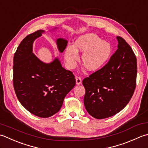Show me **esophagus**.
Instances as JSON below:
<instances>
[{"instance_id": "1", "label": "esophagus", "mask_w": 148, "mask_h": 148, "mask_svg": "<svg viewBox=\"0 0 148 148\" xmlns=\"http://www.w3.org/2000/svg\"><path fill=\"white\" fill-rule=\"evenodd\" d=\"M75 78H76V83L77 85H80L82 83V78H81L79 76H76L75 77Z\"/></svg>"}]
</instances>
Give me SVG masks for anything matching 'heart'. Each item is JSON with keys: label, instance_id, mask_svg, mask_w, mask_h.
<instances>
[{"label": "heart", "instance_id": "1", "mask_svg": "<svg viewBox=\"0 0 148 148\" xmlns=\"http://www.w3.org/2000/svg\"><path fill=\"white\" fill-rule=\"evenodd\" d=\"M78 52H84L82 62L89 71H95L103 66L112 53V47L95 34H87L78 39L74 45L66 48L64 58L69 67L74 68L79 59Z\"/></svg>", "mask_w": 148, "mask_h": 148}]
</instances>
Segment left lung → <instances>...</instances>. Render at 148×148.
I'll return each instance as SVG.
<instances>
[{"mask_svg": "<svg viewBox=\"0 0 148 148\" xmlns=\"http://www.w3.org/2000/svg\"><path fill=\"white\" fill-rule=\"evenodd\" d=\"M117 50L103 67L82 80L88 113L101 119L115 115L128 103L136 87L137 59L130 46L117 36Z\"/></svg>", "mask_w": 148, "mask_h": 148, "instance_id": "8db88e82", "label": "left lung"}]
</instances>
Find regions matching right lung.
Masks as SVG:
<instances>
[{
	"mask_svg": "<svg viewBox=\"0 0 148 148\" xmlns=\"http://www.w3.org/2000/svg\"><path fill=\"white\" fill-rule=\"evenodd\" d=\"M38 30L23 39L13 58V87L20 103L29 112L40 117H49L59 112L66 95L76 84L71 71L62 67L59 59L46 64L32 53L33 42L41 36ZM68 41L57 40L60 52Z\"/></svg>",
	"mask_w": 148,
	"mask_h": 148,
	"instance_id": "right-lung-1",
	"label": "right lung"
}]
</instances>
